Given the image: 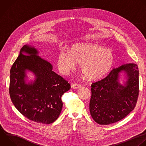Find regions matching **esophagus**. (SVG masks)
Instances as JSON below:
<instances>
[{
	"label": "esophagus",
	"instance_id": "obj_1",
	"mask_svg": "<svg viewBox=\"0 0 146 146\" xmlns=\"http://www.w3.org/2000/svg\"><path fill=\"white\" fill-rule=\"evenodd\" d=\"M71 87L74 88V89H78V88L81 87V85L80 84H78V83H74V84H72Z\"/></svg>",
	"mask_w": 146,
	"mask_h": 146
}]
</instances>
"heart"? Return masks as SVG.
Masks as SVG:
<instances>
[{
  "mask_svg": "<svg viewBox=\"0 0 146 146\" xmlns=\"http://www.w3.org/2000/svg\"><path fill=\"white\" fill-rule=\"evenodd\" d=\"M113 62L114 56L110 50L94 43H78L71 47L70 52L60 51L57 66L59 71L66 75L75 67L76 62H79L80 68L86 76L96 80L108 73Z\"/></svg>",
  "mask_w": 146,
  "mask_h": 146,
  "instance_id": "b5f03b06",
  "label": "heart"
}]
</instances>
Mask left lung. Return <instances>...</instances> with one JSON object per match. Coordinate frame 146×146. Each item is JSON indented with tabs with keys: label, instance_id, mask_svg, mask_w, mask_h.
I'll return each mask as SVG.
<instances>
[{
	"label": "left lung",
	"instance_id": "1",
	"mask_svg": "<svg viewBox=\"0 0 146 146\" xmlns=\"http://www.w3.org/2000/svg\"><path fill=\"white\" fill-rule=\"evenodd\" d=\"M124 71L127 80L124 86L118 82L119 73ZM139 95V70L134 63L111 70L104 79L92 83L90 112L99 124L107 125L124 118L135 108Z\"/></svg>",
	"mask_w": 146,
	"mask_h": 146
}]
</instances>
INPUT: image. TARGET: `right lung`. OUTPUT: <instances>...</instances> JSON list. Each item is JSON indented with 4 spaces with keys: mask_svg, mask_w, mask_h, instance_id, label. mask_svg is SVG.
<instances>
[{
    "mask_svg": "<svg viewBox=\"0 0 146 146\" xmlns=\"http://www.w3.org/2000/svg\"><path fill=\"white\" fill-rule=\"evenodd\" d=\"M38 53L29 45L21 48L10 70L9 93L13 103L23 115L34 121L48 124L59 117L63 107L62 96L71 86L54 72L51 64L39 57ZM27 70L35 74L34 82L25 83Z\"/></svg>",
    "mask_w": 146,
    "mask_h": 146,
    "instance_id": "add662e5",
    "label": "right lung"
}]
</instances>
